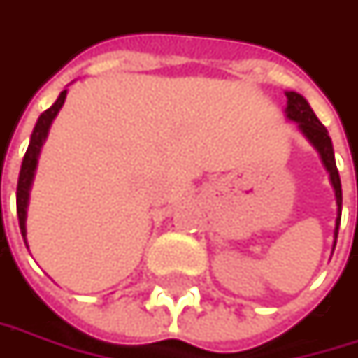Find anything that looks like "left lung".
Masks as SVG:
<instances>
[{"instance_id": "obj_1", "label": "left lung", "mask_w": 358, "mask_h": 358, "mask_svg": "<svg viewBox=\"0 0 358 358\" xmlns=\"http://www.w3.org/2000/svg\"><path fill=\"white\" fill-rule=\"evenodd\" d=\"M287 118L299 122V129L303 131V135L313 143V147L320 151L322 162L326 166V170L330 172V180L336 192V203H338V219H336V229L334 236L338 238V225H341V207H342V188L341 176H338V168L334 162V149H332V139L326 131V127L317 120V116L313 114L308 100L297 94V92H287Z\"/></svg>"}]
</instances>
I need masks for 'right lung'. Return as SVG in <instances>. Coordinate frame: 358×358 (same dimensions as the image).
<instances>
[{
    "mask_svg": "<svg viewBox=\"0 0 358 358\" xmlns=\"http://www.w3.org/2000/svg\"><path fill=\"white\" fill-rule=\"evenodd\" d=\"M65 96H67V90L61 92V96L57 98V102L50 106L49 110L38 116L36 120V127L32 131V137H30V145L26 149V155L22 159V168H20V176H17V192H16V207H17V221H20V231L24 236V242H26V205H28V190H30V184L34 178V170H36V162H38V153H41V147L47 139V133H49L50 122L52 118L57 116V113L61 110L63 102H65Z\"/></svg>",
    "mask_w": 358,
    "mask_h": 358,
    "instance_id": "1",
    "label": "right lung"
}]
</instances>
